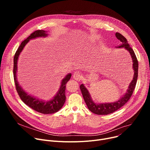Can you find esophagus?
Listing matches in <instances>:
<instances>
[{
    "instance_id": "obj_1",
    "label": "esophagus",
    "mask_w": 150,
    "mask_h": 150,
    "mask_svg": "<svg viewBox=\"0 0 150 150\" xmlns=\"http://www.w3.org/2000/svg\"><path fill=\"white\" fill-rule=\"evenodd\" d=\"M73 78H74V79H75V80L80 81L81 80L82 76H81V75L80 73L75 72V73L74 74V75H73Z\"/></svg>"
}]
</instances>
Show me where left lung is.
<instances>
[{"mask_svg":"<svg viewBox=\"0 0 150 150\" xmlns=\"http://www.w3.org/2000/svg\"><path fill=\"white\" fill-rule=\"evenodd\" d=\"M115 36L120 41V42H122V44L116 47V48L120 49L124 47V48L127 51H128V52L130 53L132 60V68L134 70V74L132 80L131 81L128 86V89L127 91V92H125L124 95L122 96V97L119 100L113 102V103H103L99 104L94 103L93 101L91 98V96L88 90L86 89V88L84 86L83 84L80 85V88L82 93V95L88 109L92 112L98 115H108L109 114H111L116 111L117 110L120 109V108H122L123 106H124L125 103H127L129 100V98H131L134 92V90L136 88V85L137 83L138 76L139 64L135 53L132 49L131 47H130L129 44L128 43L127 39H126L122 35H121L119 33H116Z\"/></svg>","mask_w":150,"mask_h":150,"instance_id":"left-lung-1","label":"left lung"}]
</instances>
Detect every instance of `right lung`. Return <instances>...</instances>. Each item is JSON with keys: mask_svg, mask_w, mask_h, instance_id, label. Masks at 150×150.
Listing matches in <instances>:
<instances>
[{"mask_svg": "<svg viewBox=\"0 0 150 150\" xmlns=\"http://www.w3.org/2000/svg\"><path fill=\"white\" fill-rule=\"evenodd\" d=\"M47 35V31L42 30H36L31 33L26 39L22 41L19 48L18 49L14 57V67H13V75L14 80L16 85V89L18 92L21 99L25 105L28 106L35 111L44 114H53L58 112L64 105L66 101V84L70 79L71 74H67L64 79L62 80L60 88L57 93L52 100L49 101H42L36 97L31 96L28 94L19 85L16 77L17 69H18V60L21 52L22 51L23 47L27 44L30 39H35L38 37H46Z\"/></svg>", "mask_w": 150, "mask_h": 150, "instance_id": "obj_1", "label": "right lung"}]
</instances>
